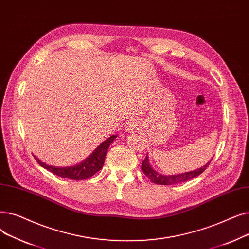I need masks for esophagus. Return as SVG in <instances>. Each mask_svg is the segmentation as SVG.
I'll list each match as a JSON object with an SVG mask.
<instances>
[{
	"mask_svg": "<svg viewBox=\"0 0 249 249\" xmlns=\"http://www.w3.org/2000/svg\"><path fill=\"white\" fill-rule=\"evenodd\" d=\"M140 123L137 122V121H133L130 123L127 127H126V131H128L129 133H134V132H137L140 130Z\"/></svg>",
	"mask_w": 249,
	"mask_h": 249,
	"instance_id": "34e87169",
	"label": "esophagus"
}]
</instances>
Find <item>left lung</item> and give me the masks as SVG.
I'll list each match as a JSON object with an SVG mask.
<instances>
[{
	"label": "left lung",
	"mask_w": 249,
	"mask_h": 249,
	"mask_svg": "<svg viewBox=\"0 0 249 249\" xmlns=\"http://www.w3.org/2000/svg\"><path fill=\"white\" fill-rule=\"evenodd\" d=\"M212 161V160L210 161H208V163H206L203 167L197 168L195 169V171L192 172H188V173H182V174H178V175H172V176H168V175H162L160 174L154 169L152 168V166L149 163V159H148V155H146L145 160L142 161V165L141 168L143 173L145 174L146 177L149 178V179L154 182V184H158V185H163V186H169V185H176V184H179V182H184L187 181L189 179H192L196 177H198L199 175H201L205 169L209 166L210 162Z\"/></svg>",
	"instance_id": "obj_1"
}]
</instances>
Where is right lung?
I'll use <instances>...</instances> for the list:
<instances>
[{"label": "right lung", "mask_w": 249, "mask_h": 249, "mask_svg": "<svg viewBox=\"0 0 249 249\" xmlns=\"http://www.w3.org/2000/svg\"><path fill=\"white\" fill-rule=\"evenodd\" d=\"M116 137L117 135L110 136L107 140L102 142L101 144L94 150V152H91V154L89 155L85 160L75 165L62 166V167L53 166V165L46 164L45 162H42L38 158H36V156H34V158L37 160V162L42 167L48 169L49 172L58 177L73 179V180L87 179L90 177H93L103 167L108 148Z\"/></svg>", "instance_id": "1"}]
</instances>
